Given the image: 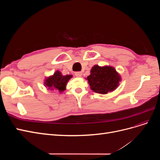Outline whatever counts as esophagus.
<instances>
[{
  "label": "esophagus",
  "instance_id": "1",
  "mask_svg": "<svg viewBox=\"0 0 160 160\" xmlns=\"http://www.w3.org/2000/svg\"><path fill=\"white\" fill-rule=\"evenodd\" d=\"M75 75L77 77H81L82 76V72H80V71H77V72H76L75 73Z\"/></svg>",
  "mask_w": 160,
  "mask_h": 160
}]
</instances>
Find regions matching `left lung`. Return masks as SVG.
Listing matches in <instances>:
<instances>
[{
	"label": "left lung",
	"mask_w": 160,
	"mask_h": 160,
	"mask_svg": "<svg viewBox=\"0 0 160 160\" xmlns=\"http://www.w3.org/2000/svg\"><path fill=\"white\" fill-rule=\"evenodd\" d=\"M91 74L87 77L91 89L101 94H107L114 91L119 85L121 77L112 67L95 65L91 69Z\"/></svg>",
	"instance_id": "left-lung-1"
}]
</instances>
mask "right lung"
Wrapping results in <instances>:
<instances>
[{"label": "right lung", "instance_id": "1", "mask_svg": "<svg viewBox=\"0 0 160 160\" xmlns=\"http://www.w3.org/2000/svg\"><path fill=\"white\" fill-rule=\"evenodd\" d=\"M72 77L71 75H62L59 71L55 72L53 75L50 76L45 79V85L51 90H59L62 92L65 90L67 83Z\"/></svg>", "mask_w": 160, "mask_h": 160}]
</instances>
